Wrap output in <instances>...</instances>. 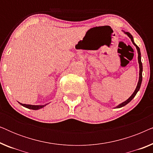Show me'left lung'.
Returning a JSON list of instances; mask_svg holds the SVG:
<instances>
[{
  "label": "left lung",
  "mask_w": 153,
  "mask_h": 153,
  "mask_svg": "<svg viewBox=\"0 0 153 153\" xmlns=\"http://www.w3.org/2000/svg\"><path fill=\"white\" fill-rule=\"evenodd\" d=\"M123 31L125 33V34L127 35V36H128L129 38L131 39V42H132L133 45L135 46L136 48H137V52H138V61H139V81H138L137 88H136L135 91L132 93V95H131L130 97H129L128 99L126 100V101L123 102V103L120 104H119V105H118V106H116V107H115V108H121V107H123V106H124L126 105V104H128L129 102H131V100H132L133 98L135 97V95H137V93H138V91H139L140 87H141V82H142V72H143V65H142V62H141V51H140V49H139V47H138V46L134 43V39H133L132 35H131L129 32H125V31H124V30H123Z\"/></svg>",
  "instance_id": "obj_1"
}]
</instances>
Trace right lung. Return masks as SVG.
I'll use <instances>...</instances> for the list:
<instances>
[{
  "mask_svg": "<svg viewBox=\"0 0 153 153\" xmlns=\"http://www.w3.org/2000/svg\"><path fill=\"white\" fill-rule=\"evenodd\" d=\"M19 103L21 105H22L23 106H24V107L30 108V109H33V110H38V109H39V108H43L44 106H45L46 105H47V104H45V105H31V104H22V103H20V102H19Z\"/></svg>",
  "mask_w": 153,
  "mask_h": 153,
  "instance_id": "add662e5",
  "label": "right lung"
}]
</instances>
